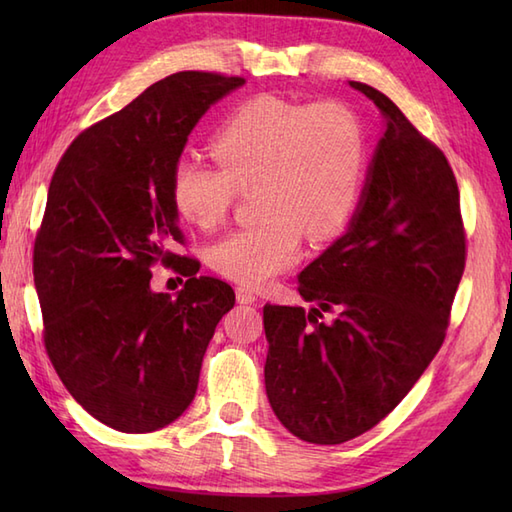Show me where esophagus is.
Listing matches in <instances>:
<instances>
[{"instance_id": "esophagus-1", "label": "esophagus", "mask_w": 512, "mask_h": 512, "mask_svg": "<svg viewBox=\"0 0 512 512\" xmlns=\"http://www.w3.org/2000/svg\"><path fill=\"white\" fill-rule=\"evenodd\" d=\"M235 295H237V301H239V303H255V301H257L255 290L248 288V286H237V288H235Z\"/></svg>"}]
</instances>
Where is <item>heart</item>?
<instances>
[{"instance_id": "b5f03b06", "label": "heart", "mask_w": 512, "mask_h": 512, "mask_svg": "<svg viewBox=\"0 0 512 512\" xmlns=\"http://www.w3.org/2000/svg\"><path fill=\"white\" fill-rule=\"evenodd\" d=\"M217 167L180 158L171 204L184 222L215 231L239 191H255L262 220L215 242L209 262L244 286H262L299 259L303 233H341L361 198L367 145L361 118L341 101L314 105L257 96L211 138Z\"/></svg>"}]
</instances>
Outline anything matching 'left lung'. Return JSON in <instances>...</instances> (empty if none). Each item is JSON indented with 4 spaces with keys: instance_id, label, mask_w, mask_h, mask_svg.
Returning <instances> with one entry per match:
<instances>
[{
    "instance_id": "1",
    "label": "left lung",
    "mask_w": 512,
    "mask_h": 512,
    "mask_svg": "<svg viewBox=\"0 0 512 512\" xmlns=\"http://www.w3.org/2000/svg\"><path fill=\"white\" fill-rule=\"evenodd\" d=\"M350 85L387 121L363 198L347 233L301 270L314 308L264 306L270 407L312 444L361 436L409 394L444 343L466 264L447 156L383 92Z\"/></svg>"
}]
</instances>
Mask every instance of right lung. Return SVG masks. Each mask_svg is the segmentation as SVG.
<instances>
[{
	"label": "right lung",
	"mask_w": 512,
	"mask_h": 512,
	"mask_svg": "<svg viewBox=\"0 0 512 512\" xmlns=\"http://www.w3.org/2000/svg\"><path fill=\"white\" fill-rule=\"evenodd\" d=\"M242 76L176 72L72 140L52 173L32 273L43 345L61 383L107 427L149 433L191 405L215 325L235 306L198 277L171 204V171L209 107ZM162 263L188 277L176 300L148 286Z\"/></svg>",
	"instance_id": "1"
}]
</instances>
